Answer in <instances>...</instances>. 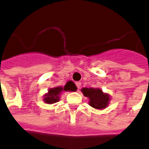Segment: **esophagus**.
Returning <instances> with one entry per match:
<instances>
[{"label":"esophagus","mask_w":149,"mask_h":149,"mask_svg":"<svg viewBox=\"0 0 149 149\" xmlns=\"http://www.w3.org/2000/svg\"><path fill=\"white\" fill-rule=\"evenodd\" d=\"M75 84H76V86H77V88H78V89L80 88L81 85V83L80 81H78V82H76Z\"/></svg>","instance_id":"obj_1"}]
</instances>
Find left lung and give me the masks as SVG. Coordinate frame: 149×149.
<instances>
[{
  "instance_id": "8db88e82",
  "label": "left lung",
  "mask_w": 149,
  "mask_h": 149,
  "mask_svg": "<svg viewBox=\"0 0 149 149\" xmlns=\"http://www.w3.org/2000/svg\"><path fill=\"white\" fill-rule=\"evenodd\" d=\"M81 92L85 97L89 98V105L95 109L102 110L108 107L111 97L110 95L104 93L102 89L93 88H83Z\"/></svg>"
}]
</instances>
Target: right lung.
<instances>
[{"label": "right lung", "mask_w": 149, "mask_h": 149, "mask_svg": "<svg viewBox=\"0 0 149 149\" xmlns=\"http://www.w3.org/2000/svg\"><path fill=\"white\" fill-rule=\"evenodd\" d=\"M77 87L73 81H69L64 87L58 86L49 88L47 94L44 95V102L46 104H54L59 102L60 96L63 91H76Z\"/></svg>", "instance_id": "obj_1"}]
</instances>
